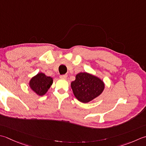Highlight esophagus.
<instances>
[{"mask_svg": "<svg viewBox=\"0 0 146 146\" xmlns=\"http://www.w3.org/2000/svg\"><path fill=\"white\" fill-rule=\"evenodd\" d=\"M67 76L68 75H60V78L61 79H62V80H66L67 78Z\"/></svg>", "mask_w": 146, "mask_h": 146, "instance_id": "obj_1", "label": "esophagus"}]
</instances>
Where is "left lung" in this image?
Segmentation results:
<instances>
[{
    "label": "left lung",
    "instance_id": "8db88e82",
    "mask_svg": "<svg viewBox=\"0 0 146 146\" xmlns=\"http://www.w3.org/2000/svg\"><path fill=\"white\" fill-rule=\"evenodd\" d=\"M74 95L79 101L87 103L98 97L104 88V84L98 77L87 73H80L71 83Z\"/></svg>",
    "mask_w": 146,
    "mask_h": 146
}]
</instances>
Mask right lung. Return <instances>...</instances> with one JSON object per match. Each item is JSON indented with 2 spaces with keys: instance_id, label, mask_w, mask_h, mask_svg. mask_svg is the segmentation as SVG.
Returning <instances> with one entry per match:
<instances>
[{
  "instance_id": "obj_1",
  "label": "right lung",
  "mask_w": 146,
  "mask_h": 146,
  "mask_svg": "<svg viewBox=\"0 0 146 146\" xmlns=\"http://www.w3.org/2000/svg\"><path fill=\"white\" fill-rule=\"evenodd\" d=\"M53 80L42 73H38L30 82V87L38 96H44L52 84Z\"/></svg>"
}]
</instances>
